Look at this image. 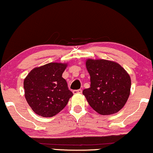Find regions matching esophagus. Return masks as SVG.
<instances>
[{
    "mask_svg": "<svg viewBox=\"0 0 153 153\" xmlns=\"http://www.w3.org/2000/svg\"><path fill=\"white\" fill-rule=\"evenodd\" d=\"M82 90H81V89H79V90H75L73 91V94H78V93L80 94V93H82Z\"/></svg>",
    "mask_w": 153,
    "mask_h": 153,
    "instance_id": "34e87169",
    "label": "esophagus"
}]
</instances>
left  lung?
<instances>
[{
  "instance_id": "left-lung-1",
  "label": "left lung",
  "mask_w": 153,
  "mask_h": 153,
  "mask_svg": "<svg viewBox=\"0 0 153 153\" xmlns=\"http://www.w3.org/2000/svg\"><path fill=\"white\" fill-rule=\"evenodd\" d=\"M86 68L90 76V87L82 94L90 107L102 115L121 110L128 100L131 78L117 63L107 60L88 59Z\"/></svg>"
}]
</instances>
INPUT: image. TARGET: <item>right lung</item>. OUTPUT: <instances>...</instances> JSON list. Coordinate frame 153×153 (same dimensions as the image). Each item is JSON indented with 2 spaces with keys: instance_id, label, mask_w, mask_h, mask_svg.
<instances>
[{
  "instance_id": "1",
  "label": "right lung",
  "mask_w": 153,
  "mask_h": 153,
  "mask_svg": "<svg viewBox=\"0 0 153 153\" xmlns=\"http://www.w3.org/2000/svg\"><path fill=\"white\" fill-rule=\"evenodd\" d=\"M67 65L49 63L35 68L24 80L27 102L36 114L51 117L63 109L73 95L62 74Z\"/></svg>"
}]
</instances>
